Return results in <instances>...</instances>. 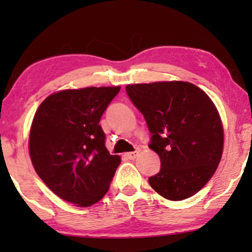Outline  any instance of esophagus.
<instances>
[{"mask_svg": "<svg viewBox=\"0 0 252 252\" xmlns=\"http://www.w3.org/2000/svg\"><path fill=\"white\" fill-rule=\"evenodd\" d=\"M139 154H140V150L136 149L135 151H133V153H127L126 156H127V158H129V159H134V158L137 157V155Z\"/></svg>", "mask_w": 252, "mask_h": 252, "instance_id": "34e87169", "label": "esophagus"}]
</instances>
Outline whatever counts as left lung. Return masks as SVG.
<instances>
[{"label": "left lung", "instance_id": "8db88e82", "mask_svg": "<svg viewBox=\"0 0 252 252\" xmlns=\"http://www.w3.org/2000/svg\"><path fill=\"white\" fill-rule=\"evenodd\" d=\"M130 101L146 119L149 144L160 171L149 178L154 190L182 201L201 190L221 159L223 128L211 98L185 81L127 85Z\"/></svg>", "mask_w": 252, "mask_h": 252}]
</instances>
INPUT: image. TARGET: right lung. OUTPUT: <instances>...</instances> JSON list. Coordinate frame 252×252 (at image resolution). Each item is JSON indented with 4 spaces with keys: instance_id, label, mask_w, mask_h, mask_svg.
<instances>
[{
    "instance_id": "right-lung-1",
    "label": "right lung",
    "mask_w": 252,
    "mask_h": 252,
    "mask_svg": "<svg viewBox=\"0 0 252 252\" xmlns=\"http://www.w3.org/2000/svg\"><path fill=\"white\" fill-rule=\"evenodd\" d=\"M120 87L57 92L34 115L30 156L47 187L64 201L87 208L110 188L120 157L105 148L99 120Z\"/></svg>"
}]
</instances>
